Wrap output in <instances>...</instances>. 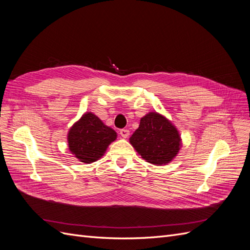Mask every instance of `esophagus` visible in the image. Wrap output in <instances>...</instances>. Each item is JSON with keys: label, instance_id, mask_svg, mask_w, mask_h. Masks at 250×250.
Wrapping results in <instances>:
<instances>
[{"label": "esophagus", "instance_id": "esophagus-1", "mask_svg": "<svg viewBox=\"0 0 250 250\" xmlns=\"http://www.w3.org/2000/svg\"><path fill=\"white\" fill-rule=\"evenodd\" d=\"M120 134H121V137L126 139V138H128V135H129V130H128V129H121Z\"/></svg>", "mask_w": 250, "mask_h": 250}]
</instances>
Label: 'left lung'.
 Instances as JSON below:
<instances>
[{"label":"left lung","mask_w":250,"mask_h":250,"mask_svg":"<svg viewBox=\"0 0 250 250\" xmlns=\"http://www.w3.org/2000/svg\"><path fill=\"white\" fill-rule=\"evenodd\" d=\"M129 142L143 160L155 166L171 163L181 147L177 128L156 111H150L141 119Z\"/></svg>","instance_id":"1"}]
</instances>
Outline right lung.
<instances>
[{
	"label": "right lung",
	"mask_w": 250,
	"mask_h": 250,
	"mask_svg": "<svg viewBox=\"0 0 250 250\" xmlns=\"http://www.w3.org/2000/svg\"><path fill=\"white\" fill-rule=\"evenodd\" d=\"M116 139L117 132L112 128L105 125L93 112L87 111L70 128L67 145L79 162L92 164L104 155Z\"/></svg>",
	"instance_id": "right-lung-1"
}]
</instances>
